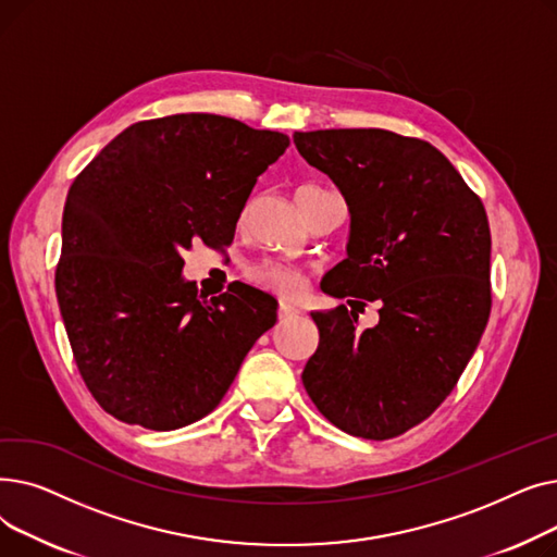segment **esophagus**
Segmentation results:
<instances>
[{"label": "esophagus", "instance_id": "esophagus-1", "mask_svg": "<svg viewBox=\"0 0 557 557\" xmlns=\"http://www.w3.org/2000/svg\"><path fill=\"white\" fill-rule=\"evenodd\" d=\"M298 313V307H294V305H286V302H282L280 305V309H277V318H280V323H284L286 318H290V315H296Z\"/></svg>", "mask_w": 557, "mask_h": 557}]
</instances>
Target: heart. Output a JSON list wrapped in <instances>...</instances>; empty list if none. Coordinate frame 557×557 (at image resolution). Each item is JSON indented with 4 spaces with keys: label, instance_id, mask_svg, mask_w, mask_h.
<instances>
[{
    "label": "heart",
    "instance_id": "1",
    "mask_svg": "<svg viewBox=\"0 0 557 557\" xmlns=\"http://www.w3.org/2000/svg\"><path fill=\"white\" fill-rule=\"evenodd\" d=\"M246 275L250 284L273 290V294L282 298H296L305 288V275L298 269L286 267V263H280V261H271V259L255 263V267L248 269Z\"/></svg>",
    "mask_w": 557,
    "mask_h": 557
}]
</instances>
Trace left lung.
Returning <instances> with one entry per match:
<instances>
[{
  "label": "left lung",
  "instance_id": "1",
  "mask_svg": "<svg viewBox=\"0 0 557 557\" xmlns=\"http://www.w3.org/2000/svg\"><path fill=\"white\" fill-rule=\"evenodd\" d=\"M294 141L349 210L347 257L320 288L379 302V323L368 330L345 305L311 313L320 341L302 384L334 426L388 441L445 401L483 336L492 307L487 214L424 139L330 128Z\"/></svg>",
  "mask_w": 557,
  "mask_h": 557
}]
</instances>
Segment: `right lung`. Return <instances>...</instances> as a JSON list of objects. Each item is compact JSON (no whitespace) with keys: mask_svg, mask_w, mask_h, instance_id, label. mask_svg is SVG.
Wrapping results in <instances>:
<instances>
[{"mask_svg":"<svg viewBox=\"0 0 557 557\" xmlns=\"http://www.w3.org/2000/svg\"><path fill=\"white\" fill-rule=\"evenodd\" d=\"M286 146L230 116L171 114L128 126L76 175L55 296L83 382L112 418L153 431L205 418L275 325L277 300L248 284L198 296L183 252L234 239Z\"/></svg>","mask_w":557,"mask_h":557,"instance_id":"add662e5","label":"right lung"}]
</instances>
